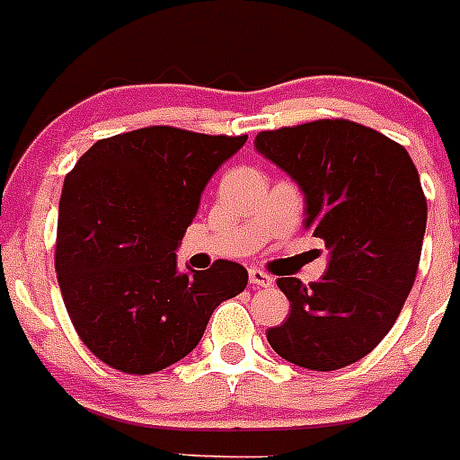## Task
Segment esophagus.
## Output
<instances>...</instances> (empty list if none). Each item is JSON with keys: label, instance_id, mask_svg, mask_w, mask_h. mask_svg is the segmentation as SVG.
Listing matches in <instances>:
<instances>
[{"label": "esophagus", "instance_id": "1", "mask_svg": "<svg viewBox=\"0 0 460 460\" xmlns=\"http://www.w3.org/2000/svg\"><path fill=\"white\" fill-rule=\"evenodd\" d=\"M249 280H251V286H258V288H271V286H274V276H270L267 271H262V270H251L249 271Z\"/></svg>", "mask_w": 460, "mask_h": 460}]
</instances>
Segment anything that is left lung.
Instances as JSON below:
<instances>
[{"instance_id": "obj_1", "label": "left lung", "mask_w": 460, "mask_h": 460, "mask_svg": "<svg viewBox=\"0 0 460 460\" xmlns=\"http://www.w3.org/2000/svg\"><path fill=\"white\" fill-rule=\"evenodd\" d=\"M255 149L306 195V227L332 258L311 286L279 279L290 315L267 332L276 355L311 371L355 364L387 336L417 279L426 195L403 145L350 119L260 131Z\"/></svg>"}]
</instances>
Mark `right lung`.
I'll list each match as a JSON object with an SVG mask.
<instances>
[{
  "label": "right lung",
  "mask_w": 460,
  "mask_h": 460,
  "mask_svg": "<svg viewBox=\"0 0 460 460\" xmlns=\"http://www.w3.org/2000/svg\"><path fill=\"white\" fill-rule=\"evenodd\" d=\"M246 137L147 126L103 137L66 174L57 280L80 341L103 364L128 376L164 371L246 288L237 262L180 274L174 255L207 181Z\"/></svg>",
  "instance_id": "right-lung-1"
}]
</instances>
